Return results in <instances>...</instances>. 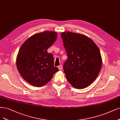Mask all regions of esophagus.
<instances>
[{"label": "esophagus", "instance_id": "1", "mask_svg": "<svg viewBox=\"0 0 120 120\" xmlns=\"http://www.w3.org/2000/svg\"><path fill=\"white\" fill-rule=\"evenodd\" d=\"M58 68L60 70H61L62 68H63V66H62L61 65H60L59 66H58Z\"/></svg>", "mask_w": 120, "mask_h": 120}]
</instances>
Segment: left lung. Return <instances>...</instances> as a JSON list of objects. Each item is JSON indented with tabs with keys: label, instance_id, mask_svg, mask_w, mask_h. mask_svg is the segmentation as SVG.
<instances>
[{
	"label": "left lung",
	"instance_id": "obj_1",
	"mask_svg": "<svg viewBox=\"0 0 120 120\" xmlns=\"http://www.w3.org/2000/svg\"><path fill=\"white\" fill-rule=\"evenodd\" d=\"M61 37L68 56L63 66L66 78L74 88H86L95 80L101 68L99 49L84 35L67 32Z\"/></svg>",
	"mask_w": 120,
	"mask_h": 120
}]
</instances>
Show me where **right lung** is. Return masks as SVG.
I'll return each mask as SVG.
<instances>
[{"label":"right lung","mask_w":120,"mask_h":120,"mask_svg":"<svg viewBox=\"0 0 120 120\" xmlns=\"http://www.w3.org/2000/svg\"><path fill=\"white\" fill-rule=\"evenodd\" d=\"M56 38V32L46 31L39 33L29 38L20 48L16 65L21 75L29 83L42 86L59 71L54 67L52 55L47 52Z\"/></svg>","instance_id":"obj_1"}]
</instances>
